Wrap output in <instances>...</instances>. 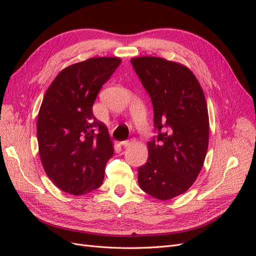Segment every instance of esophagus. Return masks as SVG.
I'll use <instances>...</instances> for the list:
<instances>
[{
  "mask_svg": "<svg viewBox=\"0 0 256 256\" xmlns=\"http://www.w3.org/2000/svg\"><path fill=\"white\" fill-rule=\"evenodd\" d=\"M134 142H136V140H134V138H130V140L122 141V142H120V145H122V146H125V147H127V146L132 145Z\"/></svg>",
  "mask_w": 256,
  "mask_h": 256,
  "instance_id": "34e87169",
  "label": "esophagus"
}]
</instances>
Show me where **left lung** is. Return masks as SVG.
<instances>
[{
  "instance_id": "8db88e82",
  "label": "left lung",
  "mask_w": 256,
  "mask_h": 256,
  "mask_svg": "<svg viewBox=\"0 0 256 256\" xmlns=\"http://www.w3.org/2000/svg\"><path fill=\"white\" fill-rule=\"evenodd\" d=\"M148 92L158 136L147 143L148 159L138 170L140 188L158 200L182 194L198 176L208 148L204 92L188 67L162 58H131Z\"/></svg>"
}]
</instances>
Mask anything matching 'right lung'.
I'll return each mask as SVG.
<instances>
[{
    "mask_svg": "<svg viewBox=\"0 0 256 256\" xmlns=\"http://www.w3.org/2000/svg\"><path fill=\"white\" fill-rule=\"evenodd\" d=\"M122 60L92 58L64 68L50 84L37 118V141L46 174L58 189L82 196L102 186L113 143L92 114L98 92Z\"/></svg>",
    "mask_w": 256,
    "mask_h": 256,
    "instance_id": "1",
    "label": "right lung"
}]
</instances>
